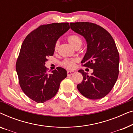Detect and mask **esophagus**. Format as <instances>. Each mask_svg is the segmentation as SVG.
Masks as SVG:
<instances>
[{"mask_svg":"<svg viewBox=\"0 0 133 133\" xmlns=\"http://www.w3.org/2000/svg\"><path fill=\"white\" fill-rule=\"evenodd\" d=\"M74 73H75V72H74V71H67V74H68V76H69L72 75V74H74Z\"/></svg>","mask_w":133,"mask_h":133,"instance_id":"esophagus-1","label":"esophagus"}]
</instances>
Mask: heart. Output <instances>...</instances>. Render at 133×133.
<instances>
[{
  "label": "heart",
  "instance_id": "1",
  "mask_svg": "<svg viewBox=\"0 0 133 133\" xmlns=\"http://www.w3.org/2000/svg\"><path fill=\"white\" fill-rule=\"evenodd\" d=\"M67 41L74 48H80L82 44V39L77 34H71V35L68 36L67 37ZM57 45L58 43L57 42L54 46L55 50H57ZM76 62H77V60L75 59H66L62 62V65L66 68L72 69L75 67Z\"/></svg>",
  "mask_w": 133,
  "mask_h": 133
}]
</instances>
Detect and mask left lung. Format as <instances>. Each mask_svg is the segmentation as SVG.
I'll return each mask as SVG.
<instances>
[{
  "mask_svg": "<svg viewBox=\"0 0 133 133\" xmlns=\"http://www.w3.org/2000/svg\"><path fill=\"white\" fill-rule=\"evenodd\" d=\"M70 27L86 39L87 51L82 64L93 70L91 75L83 70L79 71L83 81L77 85L78 90L90 99L104 97L113 88L119 76V54L115 42L105 29L96 23H70Z\"/></svg>",
  "mask_w": 133,
  "mask_h": 133,
  "instance_id": "obj_1",
  "label": "left lung"
}]
</instances>
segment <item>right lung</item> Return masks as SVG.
Here are the masks:
<instances>
[{"instance_id":"1","label":"right lung","mask_w":133,"mask_h":133,"mask_svg":"<svg viewBox=\"0 0 133 133\" xmlns=\"http://www.w3.org/2000/svg\"><path fill=\"white\" fill-rule=\"evenodd\" d=\"M70 29L69 23L42 25L32 31L23 41L16 64L22 90L32 101L43 103L54 97L67 76L61 67L49 74L45 66L52 56L57 39Z\"/></svg>"}]
</instances>
